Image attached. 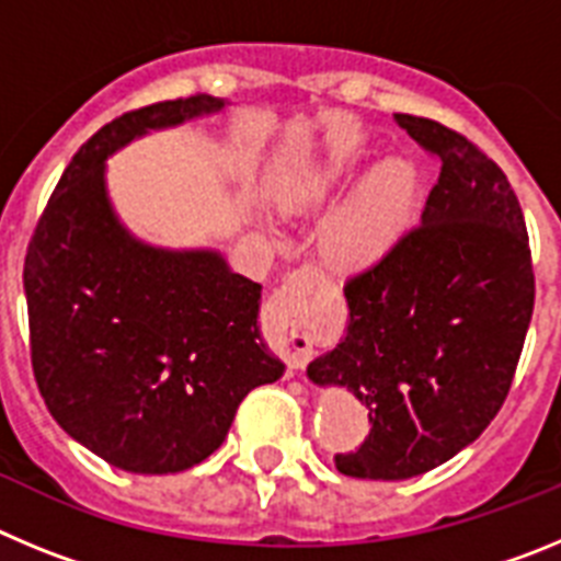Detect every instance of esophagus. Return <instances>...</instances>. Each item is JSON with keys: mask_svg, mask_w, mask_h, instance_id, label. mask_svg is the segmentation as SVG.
Masks as SVG:
<instances>
[{"mask_svg": "<svg viewBox=\"0 0 561 561\" xmlns=\"http://www.w3.org/2000/svg\"><path fill=\"white\" fill-rule=\"evenodd\" d=\"M323 284V275L311 266L295 270L270 297L264 314V334L272 348L284 356L291 370L304 368L314 354L309 331V304Z\"/></svg>", "mask_w": 561, "mask_h": 561, "instance_id": "obj_1", "label": "esophagus"}]
</instances>
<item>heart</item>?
I'll return each instance as SVG.
<instances>
[{"label":"heart","instance_id":"1","mask_svg":"<svg viewBox=\"0 0 561 561\" xmlns=\"http://www.w3.org/2000/svg\"><path fill=\"white\" fill-rule=\"evenodd\" d=\"M348 153H334L320 173V182H334L348 171ZM413 168L401 160H390L370 173L365 185L351 196L342 210L325 227V250L345 264H359L379 255L390 238L404 225L413 202Z\"/></svg>","mask_w":561,"mask_h":561}]
</instances>
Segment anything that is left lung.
<instances>
[{"label":"left lung","instance_id":"8db88e82","mask_svg":"<svg viewBox=\"0 0 561 561\" xmlns=\"http://www.w3.org/2000/svg\"><path fill=\"white\" fill-rule=\"evenodd\" d=\"M396 123L438 157V182L419 225L345 280L348 334L309 365L368 410L362 447L334 455L362 480L415 478L469 447L512 390L534 314L528 230L497 162L430 117Z\"/></svg>","mask_w":561,"mask_h":561}]
</instances>
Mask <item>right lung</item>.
<instances>
[{"mask_svg":"<svg viewBox=\"0 0 561 561\" xmlns=\"http://www.w3.org/2000/svg\"><path fill=\"white\" fill-rule=\"evenodd\" d=\"M221 106L191 95L114 117L78 148L27 244L30 362L44 404L64 433L126 472L202 463L244 396L284 374L257 329L261 284L219 252L142 244L106 196L108 153Z\"/></svg>","mask_w":561,"mask_h":561,"instance_id":"1","label":"right lung"}]
</instances>
